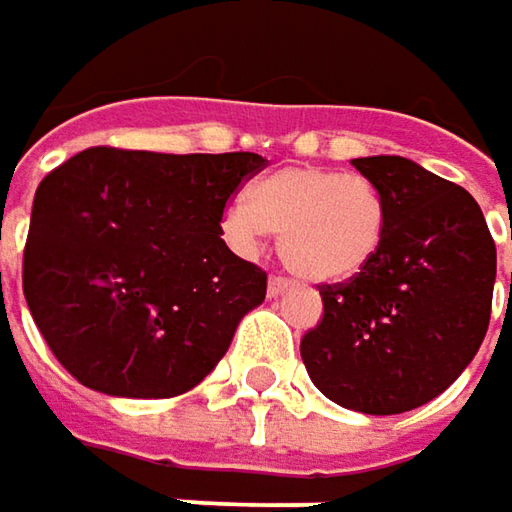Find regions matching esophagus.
Segmentation results:
<instances>
[{"instance_id": "1", "label": "esophagus", "mask_w": 512, "mask_h": 512, "mask_svg": "<svg viewBox=\"0 0 512 512\" xmlns=\"http://www.w3.org/2000/svg\"><path fill=\"white\" fill-rule=\"evenodd\" d=\"M287 287H290V279H285V276H270L267 293H270V296H279V293H285Z\"/></svg>"}]
</instances>
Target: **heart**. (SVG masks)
Here are the masks:
<instances>
[{
    "label": "heart",
    "mask_w": 512,
    "mask_h": 512,
    "mask_svg": "<svg viewBox=\"0 0 512 512\" xmlns=\"http://www.w3.org/2000/svg\"><path fill=\"white\" fill-rule=\"evenodd\" d=\"M387 219V196L373 179L290 165L259 179L247 202L227 207L222 227L239 253H256L267 233H279V253L296 276L336 285L379 256Z\"/></svg>",
    "instance_id": "b5f03b06"
}]
</instances>
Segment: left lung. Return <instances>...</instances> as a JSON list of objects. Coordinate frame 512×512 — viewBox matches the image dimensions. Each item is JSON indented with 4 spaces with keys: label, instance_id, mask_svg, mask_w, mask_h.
<instances>
[{
    "label": "left lung",
    "instance_id": "obj_1",
    "mask_svg": "<svg viewBox=\"0 0 512 512\" xmlns=\"http://www.w3.org/2000/svg\"><path fill=\"white\" fill-rule=\"evenodd\" d=\"M390 207L379 256L319 285L302 362L330 402L370 416L427 404L459 379L490 325L496 242L464 187L402 156L353 159Z\"/></svg>",
    "mask_w": 512,
    "mask_h": 512
}]
</instances>
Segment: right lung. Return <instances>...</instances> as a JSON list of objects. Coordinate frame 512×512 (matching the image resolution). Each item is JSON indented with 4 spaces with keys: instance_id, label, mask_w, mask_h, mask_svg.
<instances>
[{
    "instance_id": "right-lung-1",
    "label": "right lung",
    "mask_w": 512,
    "mask_h": 512,
    "mask_svg": "<svg viewBox=\"0 0 512 512\" xmlns=\"http://www.w3.org/2000/svg\"><path fill=\"white\" fill-rule=\"evenodd\" d=\"M259 153L88 148L33 196L22 287L59 364L90 390L170 399L205 379L267 273L222 239Z\"/></svg>"
}]
</instances>
